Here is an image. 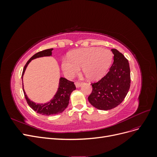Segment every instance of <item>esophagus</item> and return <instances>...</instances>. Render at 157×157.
Returning a JSON list of instances; mask_svg holds the SVG:
<instances>
[{
	"mask_svg": "<svg viewBox=\"0 0 157 157\" xmlns=\"http://www.w3.org/2000/svg\"><path fill=\"white\" fill-rule=\"evenodd\" d=\"M81 85H82L81 83L78 82H75V86H76V87H77V88H80V86H81Z\"/></svg>",
	"mask_w": 157,
	"mask_h": 157,
	"instance_id": "1",
	"label": "esophagus"
}]
</instances>
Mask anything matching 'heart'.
<instances>
[{
	"instance_id": "b5f03b06",
	"label": "heart",
	"mask_w": 157,
	"mask_h": 157,
	"mask_svg": "<svg viewBox=\"0 0 157 157\" xmlns=\"http://www.w3.org/2000/svg\"><path fill=\"white\" fill-rule=\"evenodd\" d=\"M69 58H63L61 68L67 77L78 73L80 67L88 79L97 80L101 78L112 63L113 55L111 50L99 47L74 50L69 54Z\"/></svg>"
}]
</instances>
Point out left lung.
Returning <instances> with one entry per match:
<instances>
[{
    "instance_id": "left-lung-1",
    "label": "left lung",
    "mask_w": 157,
    "mask_h": 157,
    "mask_svg": "<svg viewBox=\"0 0 157 157\" xmlns=\"http://www.w3.org/2000/svg\"><path fill=\"white\" fill-rule=\"evenodd\" d=\"M114 61L107 74L98 82L92 84L88 101L99 110L107 111L117 107L126 96L130 86V69L128 59L117 49H111Z\"/></svg>"
}]
</instances>
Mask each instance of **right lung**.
I'll list each match as a JSON object with an SVG mask.
<instances>
[{
	"instance_id": "add662e5",
	"label": "right lung",
	"mask_w": 157,
	"mask_h": 157,
	"mask_svg": "<svg viewBox=\"0 0 157 157\" xmlns=\"http://www.w3.org/2000/svg\"><path fill=\"white\" fill-rule=\"evenodd\" d=\"M53 50V48L47 49L38 52V53L33 55L25 64L24 68H23L21 76L23 90V92H24L25 98L26 99L28 105L36 113L45 116H54L62 113L69 105L71 93L76 89L75 85L74 84L73 82L69 81V80H67L65 78L60 77L58 90H57L53 98L50 101L46 102L44 103H36L31 101L27 96L25 92L24 87H23V78L28 65L29 64V63L33 59L42 58V57L52 56V52Z\"/></svg>"
}]
</instances>
